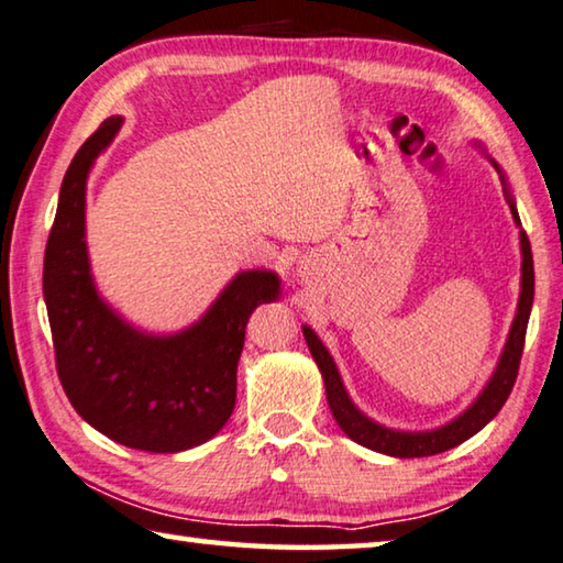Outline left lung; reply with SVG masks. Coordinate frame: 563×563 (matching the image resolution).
Wrapping results in <instances>:
<instances>
[{"label": "left lung", "instance_id": "left-lung-1", "mask_svg": "<svg viewBox=\"0 0 563 563\" xmlns=\"http://www.w3.org/2000/svg\"><path fill=\"white\" fill-rule=\"evenodd\" d=\"M486 159L492 162V167L499 172L506 199H509V209L511 217L519 227V244H521V294H519V307H516V317L511 321L509 336H506L504 352L499 356V364H496L492 379L486 382L482 394L472 401V407L464 409L456 419H451L444 427L437 429H427V431H401V429H389L384 423L368 419L364 411H358L356 404L349 399V394L344 389L342 376H339V368L331 358L329 349L321 344V339L314 334V329L303 324V339H307L309 352L314 356V362L321 372V379H324V389H327V401L329 409L334 413V419L339 427H342L344 434L349 439H354L356 444H362L372 451H379V454L386 456H396V459H419V456H434L441 454V451H449L462 444V441L472 439L476 431H482L486 423H489L496 413L501 411V407L509 399V394L514 389L516 374H519V362H521V352H523V339H527V324H529V314H531V303H533V256H531V244L527 232L521 229V219L519 211H516V201L509 191V184H506V177L499 164H496L489 154Z\"/></svg>", "mask_w": 563, "mask_h": 563}]
</instances>
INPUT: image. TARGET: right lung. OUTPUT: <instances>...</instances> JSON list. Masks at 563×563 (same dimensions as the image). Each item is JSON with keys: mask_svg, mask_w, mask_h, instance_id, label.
<instances>
[{"mask_svg": "<svg viewBox=\"0 0 563 563\" xmlns=\"http://www.w3.org/2000/svg\"><path fill=\"white\" fill-rule=\"evenodd\" d=\"M122 117L101 122L74 154L44 252V301L64 394L74 411L129 449L174 454L209 441L236 401L244 331L260 303L279 299L274 272H239L195 324L146 334L97 291L87 252V179Z\"/></svg>", "mask_w": 563, "mask_h": 563, "instance_id": "obj_1", "label": "right lung"}]
</instances>
